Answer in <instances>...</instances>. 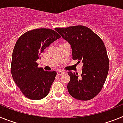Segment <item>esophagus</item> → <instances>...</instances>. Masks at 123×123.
I'll return each mask as SVG.
<instances>
[{
  "mask_svg": "<svg viewBox=\"0 0 123 123\" xmlns=\"http://www.w3.org/2000/svg\"><path fill=\"white\" fill-rule=\"evenodd\" d=\"M64 73H65L62 71H58V72H57V74H58V76H62V75L64 74Z\"/></svg>",
  "mask_w": 123,
  "mask_h": 123,
  "instance_id": "34e87169",
  "label": "esophagus"
}]
</instances>
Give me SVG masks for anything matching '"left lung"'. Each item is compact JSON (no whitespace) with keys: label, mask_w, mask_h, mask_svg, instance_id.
<instances>
[{"label":"left lung","mask_w":123,"mask_h":123,"mask_svg":"<svg viewBox=\"0 0 123 123\" xmlns=\"http://www.w3.org/2000/svg\"><path fill=\"white\" fill-rule=\"evenodd\" d=\"M70 44L73 60L83 63L82 73L68 72L70 76L67 88L69 94L79 100H89L100 92L108 74L109 60L104 43L86 26H74L55 28Z\"/></svg>","instance_id":"obj_1"}]
</instances>
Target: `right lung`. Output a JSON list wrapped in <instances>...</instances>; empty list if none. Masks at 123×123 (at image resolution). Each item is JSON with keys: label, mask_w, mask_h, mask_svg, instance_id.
<instances>
[{"label": "right lung", "mask_w": 123, "mask_h": 123, "mask_svg": "<svg viewBox=\"0 0 123 123\" xmlns=\"http://www.w3.org/2000/svg\"><path fill=\"white\" fill-rule=\"evenodd\" d=\"M60 37L52 29L40 28L25 32L16 42L11 72L15 82L27 98L37 100L49 93L56 72L38 68L36 61L45 49Z\"/></svg>", "instance_id": "add662e5"}]
</instances>
